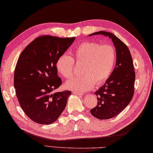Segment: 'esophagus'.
Returning <instances> with one entry per match:
<instances>
[{
    "mask_svg": "<svg viewBox=\"0 0 153 153\" xmlns=\"http://www.w3.org/2000/svg\"><path fill=\"white\" fill-rule=\"evenodd\" d=\"M74 94H76V95H77V96H83V94L82 93H79V92H77V91H74L73 92Z\"/></svg>",
    "mask_w": 153,
    "mask_h": 153,
    "instance_id": "1",
    "label": "esophagus"
}]
</instances>
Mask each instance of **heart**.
I'll return each mask as SVG.
<instances>
[{
    "label": "heart",
    "instance_id": "heart-1",
    "mask_svg": "<svg viewBox=\"0 0 153 153\" xmlns=\"http://www.w3.org/2000/svg\"><path fill=\"white\" fill-rule=\"evenodd\" d=\"M73 57L63 53L57 58L56 68L65 78H70L74 74L75 60L81 65V76L68 80L65 87L78 92L90 90L94 84L105 82L112 74L116 62V53L111 45H101L92 41H84L74 50Z\"/></svg>",
    "mask_w": 153,
    "mask_h": 153
}]
</instances>
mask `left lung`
Segmentation results:
<instances>
[{
	"instance_id": "1",
	"label": "left lung",
	"mask_w": 153,
	"mask_h": 153,
	"mask_svg": "<svg viewBox=\"0 0 153 153\" xmlns=\"http://www.w3.org/2000/svg\"><path fill=\"white\" fill-rule=\"evenodd\" d=\"M104 35L112 39L116 51V67L105 84L95 93L98 104L90 110L100 120L115 117L126 108L134 93L135 71L132 58L126 44L112 33L104 30L90 35Z\"/></svg>"
}]
</instances>
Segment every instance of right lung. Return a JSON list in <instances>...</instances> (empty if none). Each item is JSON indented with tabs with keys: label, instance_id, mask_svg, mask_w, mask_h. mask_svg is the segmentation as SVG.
<instances>
[{
	"label": "right lung",
	"instance_id": "obj_1",
	"mask_svg": "<svg viewBox=\"0 0 153 153\" xmlns=\"http://www.w3.org/2000/svg\"><path fill=\"white\" fill-rule=\"evenodd\" d=\"M75 39L40 36L19 57L14 74L16 96L23 112L36 123H53L65 109L71 92H54L62 84L56 62Z\"/></svg>",
	"mask_w": 153,
	"mask_h": 153
}]
</instances>
